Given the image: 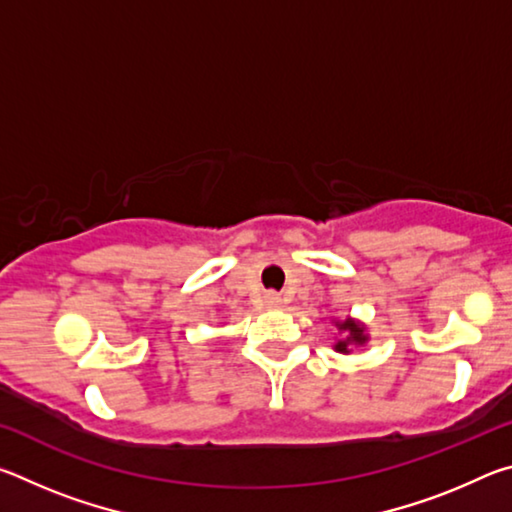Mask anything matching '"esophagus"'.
I'll list each match as a JSON object with an SVG mask.
<instances>
[{"label":"esophagus","mask_w":512,"mask_h":512,"mask_svg":"<svg viewBox=\"0 0 512 512\" xmlns=\"http://www.w3.org/2000/svg\"><path fill=\"white\" fill-rule=\"evenodd\" d=\"M264 302H266V307L277 309V307H282V296H280V293H266Z\"/></svg>","instance_id":"1"}]
</instances>
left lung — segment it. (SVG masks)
Instances as JSON below:
<instances>
[{
	"label": "left lung",
	"mask_w": 512,
	"mask_h": 512,
	"mask_svg": "<svg viewBox=\"0 0 512 512\" xmlns=\"http://www.w3.org/2000/svg\"><path fill=\"white\" fill-rule=\"evenodd\" d=\"M339 329L345 334L343 341L336 343V350L339 352H350V345L352 343H363L366 341V336H363V327L354 323V320H343V323H339Z\"/></svg>",
	"instance_id": "1"
}]
</instances>
